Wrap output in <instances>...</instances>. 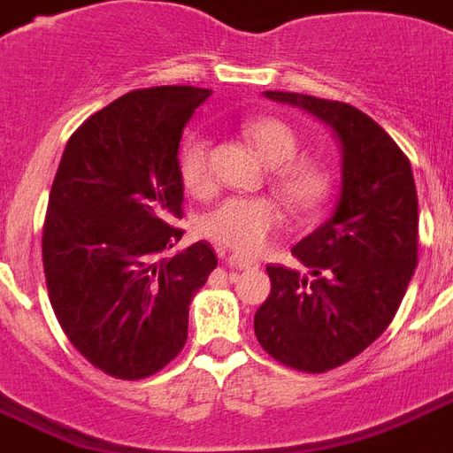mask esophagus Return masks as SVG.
I'll list each match as a JSON object with an SVG mask.
<instances>
[{
	"label": "esophagus",
	"instance_id": "34e87169",
	"mask_svg": "<svg viewBox=\"0 0 453 453\" xmlns=\"http://www.w3.org/2000/svg\"><path fill=\"white\" fill-rule=\"evenodd\" d=\"M224 261H226V265H229L231 270H252L258 265V261H254V258L238 257V254H229Z\"/></svg>",
	"mask_w": 453,
	"mask_h": 453
}]
</instances>
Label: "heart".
<instances>
[{
	"label": "heart",
	"mask_w": 453,
	"mask_h": 453,
	"mask_svg": "<svg viewBox=\"0 0 453 453\" xmlns=\"http://www.w3.org/2000/svg\"><path fill=\"white\" fill-rule=\"evenodd\" d=\"M241 133L270 167L273 188L296 212L319 211L332 195L334 176L319 157L297 156L300 134L277 116H252L241 123ZM179 179L192 196L211 195V139L189 133L176 157ZM284 224V211L268 196H229L201 219V234L231 247L238 254H258Z\"/></svg>",
	"instance_id": "heart-1"
}]
</instances>
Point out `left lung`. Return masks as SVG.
<instances>
[{"label": "left lung", "instance_id": "8db88e82", "mask_svg": "<svg viewBox=\"0 0 453 453\" xmlns=\"http://www.w3.org/2000/svg\"><path fill=\"white\" fill-rule=\"evenodd\" d=\"M265 98L316 116L342 146L337 208L291 250L311 277L268 265L273 288L254 316L265 353L326 373L376 342L403 300L417 268L415 179L396 142L357 107L288 91Z\"/></svg>", "mask_w": 453, "mask_h": 453}]
</instances>
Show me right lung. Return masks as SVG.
<instances>
[{"label": "right lung", "mask_w": 453, "mask_h": 453, "mask_svg": "<svg viewBox=\"0 0 453 453\" xmlns=\"http://www.w3.org/2000/svg\"><path fill=\"white\" fill-rule=\"evenodd\" d=\"M211 94L130 91L88 116L61 156L42 226L48 296L68 342L107 376L142 380L167 366L218 268L206 241L165 257L183 238V127Z\"/></svg>", "instance_id": "right-lung-1"}]
</instances>
